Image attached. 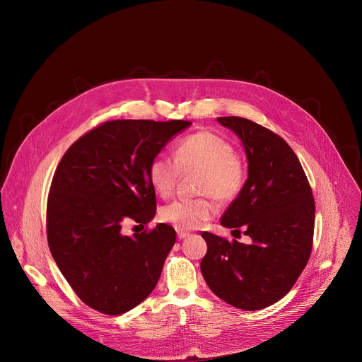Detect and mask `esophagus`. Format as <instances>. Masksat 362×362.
<instances>
[{"label": "esophagus", "instance_id": "esophagus-1", "mask_svg": "<svg viewBox=\"0 0 362 362\" xmlns=\"http://www.w3.org/2000/svg\"><path fill=\"white\" fill-rule=\"evenodd\" d=\"M189 236V232H185V230H177V238L179 239H185Z\"/></svg>", "mask_w": 362, "mask_h": 362}]
</instances>
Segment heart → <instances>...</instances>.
<instances>
[{
	"instance_id": "heart-1",
	"label": "heart",
	"mask_w": 362,
	"mask_h": 362,
	"mask_svg": "<svg viewBox=\"0 0 362 362\" xmlns=\"http://www.w3.org/2000/svg\"><path fill=\"white\" fill-rule=\"evenodd\" d=\"M199 169V192L209 193L196 199H177L160 209V219L180 230L200 228L216 214L212 194L222 202L232 200L245 182V170L229 141L211 132L185 137L176 147L175 159L165 154L153 158L147 175L154 192L166 197L173 190L182 170Z\"/></svg>"
}]
</instances>
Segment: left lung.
Instances as JSON below:
<instances>
[{
  "label": "left lung",
  "instance_id": "obj_1",
  "mask_svg": "<svg viewBox=\"0 0 362 362\" xmlns=\"http://www.w3.org/2000/svg\"><path fill=\"white\" fill-rule=\"evenodd\" d=\"M218 122L240 139L247 160V179L221 225L232 232L243 229L250 242L203 232L208 252L200 271L216 296L243 311H257L282 299L303 271L313 250L315 202L296 154L282 137L242 117Z\"/></svg>",
  "mask_w": 362,
  "mask_h": 362
}]
</instances>
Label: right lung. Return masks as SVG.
I'll use <instances>...</instances> for the list:
<instances>
[{
    "mask_svg": "<svg viewBox=\"0 0 362 362\" xmlns=\"http://www.w3.org/2000/svg\"><path fill=\"white\" fill-rule=\"evenodd\" d=\"M192 123L113 120L70 146L51 182L47 239L54 261L78 298L107 315L124 314L156 286L176 232H122L148 223L156 192L147 169L153 158Z\"/></svg>",
    "mask_w": 362,
    "mask_h": 362,
    "instance_id": "right-lung-1",
    "label": "right lung"
}]
</instances>
